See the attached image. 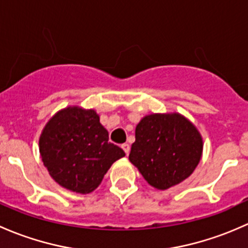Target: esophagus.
<instances>
[{
  "label": "esophagus",
  "instance_id": "obj_1",
  "mask_svg": "<svg viewBox=\"0 0 248 248\" xmlns=\"http://www.w3.org/2000/svg\"><path fill=\"white\" fill-rule=\"evenodd\" d=\"M122 148H123V150L125 152V154H129L130 153V145H129V143H123V144H122Z\"/></svg>",
  "mask_w": 248,
  "mask_h": 248
}]
</instances>
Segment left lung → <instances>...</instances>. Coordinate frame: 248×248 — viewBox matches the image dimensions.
I'll use <instances>...</instances> for the list:
<instances>
[{"label": "left lung", "instance_id": "8db88e82", "mask_svg": "<svg viewBox=\"0 0 248 248\" xmlns=\"http://www.w3.org/2000/svg\"><path fill=\"white\" fill-rule=\"evenodd\" d=\"M135 137L129 160L148 184L160 190L185 180L201 160L200 132L178 113L144 117L136 126Z\"/></svg>", "mask_w": 248, "mask_h": 248}]
</instances>
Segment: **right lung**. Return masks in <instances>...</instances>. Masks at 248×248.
I'll use <instances>...</instances> for the list:
<instances>
[{"mask_svg":"<svg viewBox=\"0 0 248 248\" xmlns=\"http://www.w3.org/2000/svg\"><path fill=\"white\" fill-rule=\"evenodd\" d=\"M39 150L51 177L78 193L95 190L112 163L125 156L122 148L108 142L96 112L80 107L62 109L48 121Z\"/></svg>","mask_w":248,"mask_h":248,"instance_id":"obj_1","label":"right lung"}]
</instances>
